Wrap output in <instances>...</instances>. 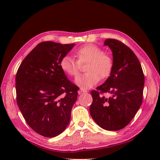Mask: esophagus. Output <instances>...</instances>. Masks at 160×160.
Returning <instances> with one entry per match:
<instances>
[{"instance_id":"34e87169","label":"esophagus","mask_w":160,"mask_h":160,"mask_svg":"<svg viewBox=\"0 0 160 160\" xmlns=\"http://www.w3.org/2000/svg\"><path fill=\"white\" fill-rule=\"evenodd\" d=\"M86 92H88V91H87V90L85 89H83V88H81L80 89H79V93L80 94L81 93H86Z\"/></svg>"}]
</instances>
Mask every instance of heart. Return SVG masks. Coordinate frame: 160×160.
<instances>
[{
    "label": "heart",
    "mask_w": 160,
    "mask_h": 160,
    "mask_svg": "<svg viewBox=\"0 0 160 160\" xmlns=\"http://www.w3.org/2000/svg\"><path fill=\"white\" fill-rule=\"evenodd\" d=\"M77 60L65 55L60 62L61 69L71 77H76L79 75L81 65H85L86 73L80 75L76 83L85 88H90L96 85L100 79L109 77L112 72L113 61L111 57L93 45H87L75 52Z\"/></svg>",
    "instance_id": "1"
}]
</instances>
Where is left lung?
Returning a JSON list of instances; mask_svg holds the SVG:
<instances>
[{
  "label": "left lung",
  "mask_w": 160,
  "mask_h": 160,
  "mask_svg": "<svg viewBox=\"0 0 160 160\" xmlns=\"http://www.w3.org/2000/svg\"><path fill=\"white\" fill-rule=\"evenodd\" d=\"M104 45L113 52V70L103 84L91 91L89 111L101 128L118 131L127 126L141 106L145 78L137 56L126 45L108 38ZM105 93L111 97L105 98Z\"/></svg>",
  "instance_id": "obj_1"
}]
</instances>
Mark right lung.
Instances as JSON below:
<instances>
[{"instance_id":"add662e5","label":"right lung","mask_w":160,"mask_h":160,"mask_svg":"<svg viewBox=\"0 0 160 160\" xmlns=\"http://www.w3.org/2000/svg\"><path fill=\"white\" fill-rule=\"evenodd\" d=\"M74 43L44 41L28 53L16 75L17 103L31 129L47 138L61 133L68 125L79 88L60 67Z\"/></svg>"}]
</instances>
